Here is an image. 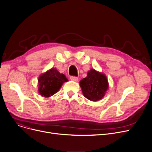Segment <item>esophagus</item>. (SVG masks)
Returning a JSON list of instances; mask_svg holds the SVG:
<instances>
[{"label": "esophagus", "instance_id": "1", "mask_svg": "<svg viewBox=\"0 0 152 152\" xmlns=\"http://www.w3.org/2000/svg\"><path fill=\"white\" fill-rule=\"evenodd\" d=\"M70 79L72 81H76V82L78 81V77H76V76H71Z\"/></svg>", "mask_w": 152, "mask_h": 152}]
</instances>
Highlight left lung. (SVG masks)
<instances>
[{"mask_svg": "<svg viewBox=\"0 0 152 152\" xmlns=\"http://www.w3.org/2000/svg\"><path fill=\"white\" fill-rule=\"evenodd\" d=\"M83 94L85 97L91 101L101 100L109 88L106 76L91 69L87 76L80 82Z\"/></svg>", "mask_w": 152, "mask_h": 152, "instance_id": "obj_1", "label": "left lung"}]
</instances>
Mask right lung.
Masks as SVG:
<instances>
[{
    "mask_svg": "<svg viewBox=\"0 0 152 152\" xmlns=\"http://www.w3.org/2000/svg\"><path fill=\"white\" fill-rule=\"evenodd\" d=\"M38 81L39 94L43 97H49L56 93L63 83L68 81V79L56 68H51L39 76Z\"/></svg>",
    "mask_w": 152,
    "mask_h": 152,
    "instance_id": "obj_1",
    "label": "right lung"
}]
</instances>
